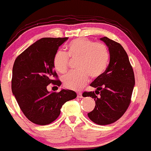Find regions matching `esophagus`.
<instances>
[{
    "mask_svg": "<svg viewBox=\"0 0 151 151\" xmlns=\"http://www.w3.org/2000/svg\"><path fill=\"white\" fill-rule=\"evenodd\" d=\"M77 97H78V98H82V94L81 93V92H78V93H77Z\"/></svg>",
    "mask_w": 151,
    "mask_h": 151,
    "instance_id": "obj_1",
    "label": "esophagus"
}]
</instances>
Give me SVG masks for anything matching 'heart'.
<instances>
[{
    "label": "heart",
    "instance_id": "obj_1",
    "mask_svg": "<svg viewBox=\"0 0 151 151\" xmlns=\"http://www.w3.org/2000/svg\"><path fill=\"white\" fill-rule=\"evenodd\" d=\"M77 59L76 67L62 77V82L68 89L79 90L88 83L89 76L96 79L104 72L110 59L108 49L102 43H94L87 39H77L68 45V53L59 50L54 57V67L59 73H64L70 59Z\"/></svg>",
    "mask_w": 151,
    "mask_h": 151
}]
</instances>
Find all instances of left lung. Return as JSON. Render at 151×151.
Here are the masks:
<instances>
[{
	"label": "left lung",
	"mask_w": 151,
	"mask_h": 151,
	"mask_svg": "<svg viewBox=\"0 0 151 151\" xmlns=\"http://www.w3.org/2000/svg\"><path fill=\"white\" fill-rule=\"evenodd\" d=\"M100 40L108 47L110 63L105 72L90 84L96 88L95 92H84L83 94L95 101L94 110L87 114L89 118L97 125H105L117 121L126 112L131 101L135 76L121 44L107 37Z\"/></svg>",
	"instance_id": "8db88e82"
}]
</instances>
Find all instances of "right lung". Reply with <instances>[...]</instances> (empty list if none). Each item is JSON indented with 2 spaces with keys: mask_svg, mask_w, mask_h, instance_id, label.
I'll use <instances>...</instances> for the list:
<instances>
[{
  "mask_svg": "<svg viewBox=\"0 0 151 151\" xmlns=\"http://www.w3.org/2000/svg\"><path fill=\"white\" fill-rule=\"evenodd\" d=\"M67 39L42 38L23 51L14 62L12 92L24 115L37 125L51 123L60 115L62 105L77 97L76 92L69 89L59 92L47 90L51 83L58 87L62 84L57 79L53 60L59 46Z\"/></svg>",
  "mask_w": 151,
  "mask_h": 151,
  "instance_id": "1",
  "label": "right lung"
}]
</instances>
